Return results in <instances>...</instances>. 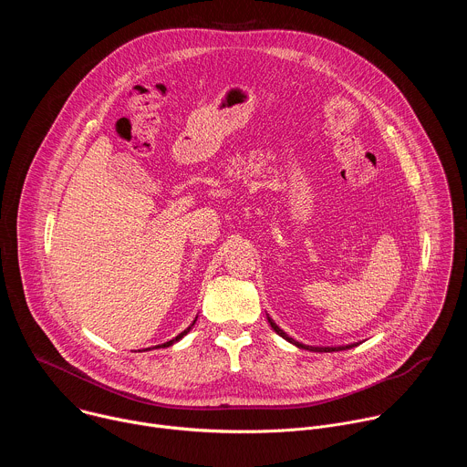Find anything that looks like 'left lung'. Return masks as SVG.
Masks as SVG:
<instances>
[{
	"mask_svg": "<svg viewBox=\"0 0 467 467\" xmlns=\"http://www.w3.org/2000/svg\"><path fill=\"white\" fill-rule=\"evenodd\" d=\"M265 317H268V323L272 325V328L277 332V335L281 337V338H285L286 342H290L292 346H296V348H299V349H305V351H312V353H335V351H346V349H353V348H357L358 346V342H355V344H348V346H327V348H323V346H306V344H301V342H297V340H294L290 335H286V332L272 319V316L270 314H265Z\"/></svg>",
	"mask_w": 467,
	"mask_h": 467,
	"instance_id": "1",
	"label": "left lung"
}]
</instances>
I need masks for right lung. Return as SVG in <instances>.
Masks as SVG:
<instances>
[{
	"label": "right lung",
	"instance_id": "1",
	"mask_svg": "<svg viewBox=\"0 0 467 467\" xmlns=\"http://www.w3.org/2000/svg\"><path fill=\"white\" fill-rule=\"evenodd\" d=\"M195 321H197V316H195V319H193V321H192V323H190V325H188V327H186V328H184V330H182V332H181V335H177V337H175V338H171V340H170V342H164V344H159V346H155V348H153V349H159V348H170V346H173V344H177V342H179V340H182V338H184V337H186V335H188V332H190V330H192V327H193V325H195ZM148 349H151V348H148ZM148 349H144V351H148Z\"/></svg>",
	"mask_w": 467,
	"mask_h": 467
}]
</instances>
